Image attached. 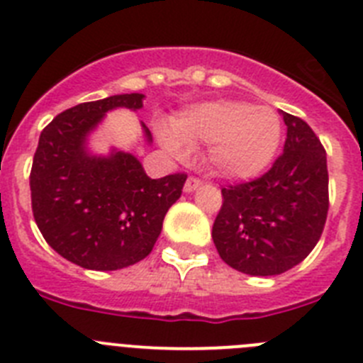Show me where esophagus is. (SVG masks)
Returning a JSON list of instances; mask_svg holds the SVG:
<instances>
[{
    "label": "esophagus",
    "instance_id": "esophagus-1",
    "mask_svg": "<svg viewBox=\"0 0 363 363\" xmlns=\"http://www.w3.org/2000/svg\"><path fill=\"white\" fill-rule=\"evenodd\" d=\"M201 184H202L201 179L194 177V175H189V177L186 179V182H184V191H186V194H191V191H195V189H197Z\"/></svg>",
    "mask_w": 363,
    "mask_h": 363
}]
</instances>
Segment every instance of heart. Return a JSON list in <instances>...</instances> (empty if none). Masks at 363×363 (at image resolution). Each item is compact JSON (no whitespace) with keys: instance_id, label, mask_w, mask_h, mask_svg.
Instances as JSON below:
<instances>
[{"instance_id":"1","label":"heart","mask_w":363,"mask_h":363,"mask_svg":"<svg viewBox=\"0 0 363 363\" xmlns=\"http://www.w3.org/2000/svg\"><path fill=\"white\" fill-rule=\"evenodd\" d=\"M172 132L161 141L175 155L208 145L206 161L215 174L226 179H251L275 157L282 137L279 113L269 106L244 101H211L184 110L172 123Z\"/></svg>"}]
</instances>
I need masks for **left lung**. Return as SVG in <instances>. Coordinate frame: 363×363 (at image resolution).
Here are the masks:
<instances>
[{
    "label": "left lung",
    "instance_id": "1",
    "mask_svg": "<svg viewBox=\"0 0 363 363\" xmlns=\"http://www.w3.org/2000/svg\"><path fill=\"white\" fill-rule=\"evenodd\" d=\"M284 152L266 174L222 188L215 247L233 269L280 275L302 262L322 237L329 210L325 150L311 126L282 112Z\"/></svg>",
    "mask_w": 363,
    "mask_h": 363
}]
</instances>
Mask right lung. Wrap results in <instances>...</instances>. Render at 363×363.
I'll use <instances>...</instances> for the list:
<instances>
[{
	"label": "right lung",
	"mask_w": 363,
	"mask_h": 363,
	"mask_svg": "<svg viewBox=\"0 0 363 363\" xmlns=\"http://www.w3.org/2000/svg\"><path fill=\"white\" fill-rule=\"evenodd\" d=\"M143 97L121 94L81 103L55 116L39 135L30 169L35 224L52 250L84 269H123L148 257L188 177L150 179L132 153L86 152V135L104 113L143 108ZM143 128L150 143L152 133Z\"/></svg>",
	"instance_id": "obj_1"
}]
</instances>
